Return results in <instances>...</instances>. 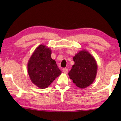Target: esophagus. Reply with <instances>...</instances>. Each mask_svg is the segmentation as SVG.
Segmentation results:
<instances>
[{"mask_svg": "<svg viewBox=\"0 0 121 121\" xmlns=\"http://www.w3.org/2000/svg\"><path fill=\"white\" fill-rule=\"evenodd\" d=\"M63 73H65V74H66L68 73V69H66V68H64V69H63Z\"/></svg>", "mask_w": 121, "mask_h": 121, "instance_id": "1", "label": "esophagus"}]
</instances>
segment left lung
Returning a JSON list of instances; mask_svg holds the SVG:
<instances>
[{"label": "left lung", "instance_id": "1", "mask_svg": "<svg viewBox=\"0 0 121 121\" xmlns=\"http://www.w3.org/2000/svg\"><path fill=\"white\" fill-rule=\"evenodd\" d=\"M74 65L69 72L70 78L76 86L85 88L92 84L96 78L97 63L88 51L81 50L74 56Z\"/></svg>", "mask_w": 121, "mask_h": 121}]
</instances>
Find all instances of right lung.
<instances>
[{
    "mask_svg": "<svg viewBox=\"0 0 121 121\" xmlns=\"http://www.w3.org/2000/svg\"><path fill=\"white\" fill-rule=\"evenodd\" d=\"M51 54L50 48L40 45L28 61L27 72L30 80L40 89L47 88L62 73Z\"/></svg>",
    "mask_w": 121,
    "mask_h": 121,
    "instance_id": "1",
    "label": "right lung"
}]
</instances>
